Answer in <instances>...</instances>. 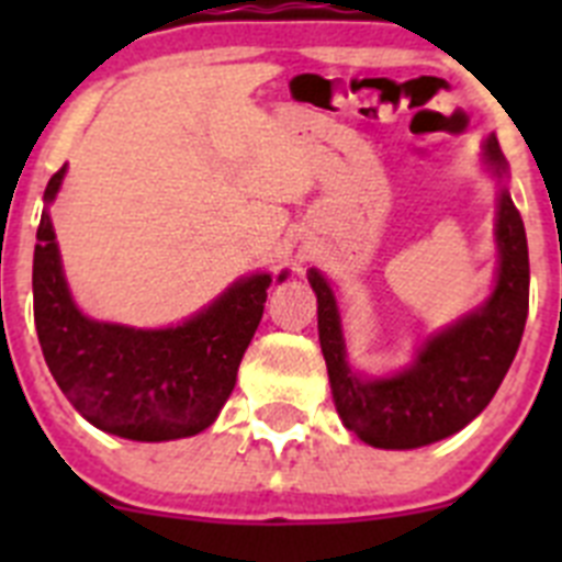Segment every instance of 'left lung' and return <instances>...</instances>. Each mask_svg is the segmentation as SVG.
<instances>
[{
	"instance_id": "left-lung-1",
	"label": "left lung",
	"mask_w": 562,
	"mask_h": 562,
	"mask_svg": "<svg viewBox=\"0 0 562 562\" xmlns=\"http://www.w3.org/2000/svg\"><path fill=\"white\" fill-rule=\"evenodd\" d=\"M486 162L506 173L495 137L486 140ZM501 270L493 297L448 331L425 342L408 371L362 382L346 366L335 295L312 270L317 295V331L329 369L337 414L351 434L374 448L411 450L453 436L490 405L520 346L529 312V247L524 220L509 193L498 202Z\"/></svg>"
}]
</instances>
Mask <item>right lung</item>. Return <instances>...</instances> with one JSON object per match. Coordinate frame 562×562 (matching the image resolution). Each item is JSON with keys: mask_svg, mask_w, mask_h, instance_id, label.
Segmentation results:
<instances>
[{"mask_svg": "<svg viewBox=\"0 0 562 562\" xmlns=\"http://www.w3.org/2000/svg\"><path fill=\"white\" fill-rule=\"evenodd\" d=\"M61 177L64 168H58L47 182V202ZM270 281V276L238 281L177 329L95 324L69 297L56 233L42 213L33 256V317L49 374L83 419L123 439L168 441L200 434L220 416L265 315Z\"/></svg>", "mask_w": 562, "mask_h": 562, "instance_id": "obj_1", "label": "right lung"}]
</instances>
